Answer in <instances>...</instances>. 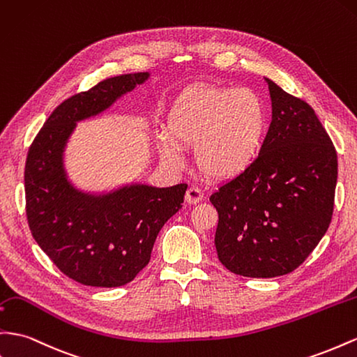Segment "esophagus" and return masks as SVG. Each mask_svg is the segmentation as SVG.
Returning a JSON list of instances; mask_svg holds the SVG:
<instances>
[{
	"mask_svg": "<svg viewBox=\"0 0 357 357\" xmlns=\"http://www.w3.org/2000/svg\"><path fill=\"white\" fill-rule=\"evenodd\" d=\"M186 202L188 204H197V202L202 201V198H204V194H202L201 189L197 188V186H190L188 190H186Z\"/></svg>",
	"mask_w": 357,
	"mask_h": 357,
	"instance_id": "esophagus-1",
	"label": "esophagus"
}]
</instances>
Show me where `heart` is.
I'll return each instance as SVG.
<instances>
[{"instance_id": "1", "label": "heart", "mask_w": 357, "mask_h": 357, "mask_svg": "<svg viewBox=\"0 0 357 357\" xmlns=\"http://www.w3.org/2000/svg\"><path fill=\"white\" fill-rule=\"evenodd\" d=\"M268 129L264 99L250 89L204 85L181 93L159 137L162 159L180 165V149L195 147V163L211 178H231L258 159Z\"/></svg>"}]
</instances>
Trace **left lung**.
Listing matches in <instances>:
<instances>
[{
    "instance_id": "left-lung-1",
    "label": "left lung",
    "mask_w": 357,
    "mask_h": 357,
    "mask_svg": "<svg viewBox=\"0 0 357 357\" xmlns=\"http://www.w3.org/2000/svg\"><path fill=\"white\" fill-rule=\"evenodd\" d=\"M272 123L258 159L210 197L218 258L248 278L291 273L319 245L333 215L338 158L305 100L267 79Z\"/></svg>"
}]
</instances>
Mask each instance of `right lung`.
<instances>
[{"mask_svg":"<svg viewBox=\"0 0 357 357\" xmlns=\"http://www.w3.org/2000/svg\"><path fill=\"white\" fill-rule=\"evenodd\" d=\"M147 78V72L114 76L72 96L54 109L28 150L24 178L31 234L66 276L84 285L111 288L133 281L186 194L188 185L180 183L91 195L67 180L63 151L76 121L100 114Z\"/></svg>","mask_w":357,"mask_h":357,"instance_id":"obj_1","label":"right lung"}]
</instances>
